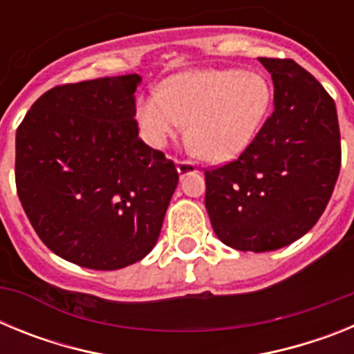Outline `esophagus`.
Instances as JSON below:
<instances>
[{
	"instance_id": "esophagus-1",
	"label": "esophagus",
	"mask_w": 354,
	"mask_h": 354,
	"mask_svg": "<svg viewBox=\"0 0 354 354\" xmlns=\"http://www.w3.org/2000/svg\"><path fill=\"white\" fill-rule=\"evenodd\" d=\"M177 171H179L180 177H186V175L196 174L198 168H196L195 162L187 161V159H179V161H177Z\"/></svg>"
}]
</instances>
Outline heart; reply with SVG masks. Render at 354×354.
I'll list each match as a JSON object with an SVG mask.
<instances>
[{
	"label": "heart",
	"mask_w": 354,
	"mask_h": 354,
	"mask_svg": "<svg viewBox=\"0 0 354 354\" xmlns=\"http://www.w3.org/2000/svg\"><path fill=\"white\" fill-rule=\"evenodd\" d=\"M271 104V86L259 72L192 71L174 76L138 102L143 136L162 147L186 129L211 161H228L248 147Z\"/></svg>",
	"instance_id": "1"
}]
</instances>
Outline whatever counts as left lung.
Masks as SVG:
<instances>
[{
	"mask_svg": "<svg viewBox=\"0 0 354 354\" xmlns=\"http://www.w3.org/2000/svg\"><path fill=\"white\" fill-rule=\"evenodd\" d=\"M271 72L274 109L241 156L205 168L214 234L241 252H271L321 218L340 171V131L330 93L290 58H259Z\"/></svg>",
	"mask_w": 354,
	"mask_h": 354,
	"instance_id": "1",
	"label": "left lung"
}]
</instances>
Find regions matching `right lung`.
I'll return each mask as SVG.
<instances>
[{
    "mask_svg": "<svg viewBox=\"0 0 354 354\" xmlns=\"http://www.w3.org/2000/svg\"><path fill=\"white\" fill-rule=\"evenodd\" d=\"M138 74L58 84L15 134V186L31 227L72 264L111 271L154 248L179 174L138 136Z\"/></svg>",
    "mask_w": 354,
    "mask_h": 354,
    "instance_id": "1",
    "label": "right lung"
}]
</instances>
